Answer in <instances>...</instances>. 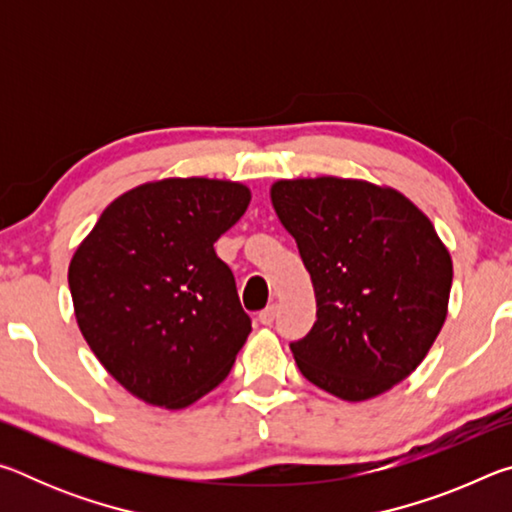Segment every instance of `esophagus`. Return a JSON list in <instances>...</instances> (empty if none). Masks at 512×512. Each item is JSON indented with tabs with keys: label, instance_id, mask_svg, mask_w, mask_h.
<instances>
[{
	"label": "esophagus",
	"instance_id": "34e87169",
	"mask_svg": "<svg viewBox=\"0 0 512 512\" xmlns=\"http://www.w3.org/2000/svg\"><path fill=\"white\" fill-rule=\"evenodd\" d=\"M275 316H277V305L273 302V305H268L266 309L259 311L257 318H259V323H262V325H271L273 320H275Z\"/></svg>",
	"mask_w": 512,
	"mask_h": 512
}]
</instances>
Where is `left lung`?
Wrapping results in <instances>:
<instances>
[{
	"mask_svg": "<svg viewBox=\"0 0 512 512\" xmlns=\"http://www.w3.org/2000/svg\"><path fill=\"white\" fill-rule=\"evenodd\" d=\"M316 293V323L291 343L311 384L345 402L391 391L427 357L447 318L452 255L418 205L357 178L271 185Z\"/></svg>",
	"mask_w": 512,
	"mask_h": 512,
	"instance_id": "left-lung-1",
	"label": "left lung"
}]
</instances>
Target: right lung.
<instances>
[{
  "label": "right lung",
  "mask_w": 512,
  "mask_h": 512,
  "mask_svg": "<svg viewBox=\"0 0 512 512\" xmlns=\"http://www.w3.org/2000/svg\"><path fill=\"white\" fill-rule=\"evenodd\" d=\"M248 203L232 180H153L115 198L72 255L83 339L137 400L178 411L228 377L250 318L214 241Z\"/></svg>",
  "instance_id": "obj_1"
}]
</instances>
